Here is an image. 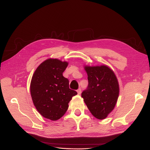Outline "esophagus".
Masks as SVG:
<instances>
[{
  "mask_svg": "<svg viewBox=\"0 0 150 150\" xmlns=\"http://www.w3.org/2000/svg\"><path fill=\"white\" fill-rule=\"evenodd\" d=\"M77 93H78L79 95H80L81 93V88H79L78 90H77Z\"/></svg>",
  "mask_w": 150,
  "mask_h": 150,
  "instance_id": "1",
  "label": "esophagus"
}]
</instances>
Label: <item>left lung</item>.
<instances>
[{"instance_id":"1","label":"left lung","mask_w":150,"mask_h":150,"mask_svg":"<svg viewBox=\"0 0 150 150\" xmlns=\"http://www.w3.org/2000/svg\"><path fill=\"white\" fill-rule=\"evenodd\" d=\"M88 75L87 89L81 93L91 113L103 120L112 112L119 95V84L113 71L107 65L85 66Z\"/></svg>"}]
</instances>
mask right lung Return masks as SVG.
<instances>
[{"mask_svg":"<svg viewBox=\"0 0 150 150\" xmlns=\"http://www.w3.org/2000/svg\"><path fill=\"white\" fill-rule=\"evenodd\" d=\"M67 62L49 59L38 66L30 82L33 105L43 117L52 121L60 119L66 113L72 96L77 94L69 88V81L63 76Z\"/></svg>","mask_w":150,"mask_h":150,"instance_id":"1","label":"right lung"}]
</instances>
